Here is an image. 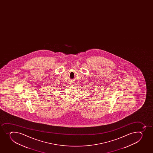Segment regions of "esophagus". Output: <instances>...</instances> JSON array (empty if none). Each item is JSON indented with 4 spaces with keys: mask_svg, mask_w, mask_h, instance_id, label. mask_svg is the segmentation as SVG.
Returning a JSON list of instances; mask_svg holds the SVG:
<instances>
[{
    "mask_svg": "<svg viewBox=\"0 0 153 153\" xmlns=\"http://www.w3.org/2000/svg\"><path fill=\"white\" fill-rule=\"evenodd\" d=\"M71 85H73V84H71Z\"/></svg>",
    "mask_w": 153,
    "mask_h": 153,
    "instance_id": "1",
    "label": "esophagus"
}]
</instances>
